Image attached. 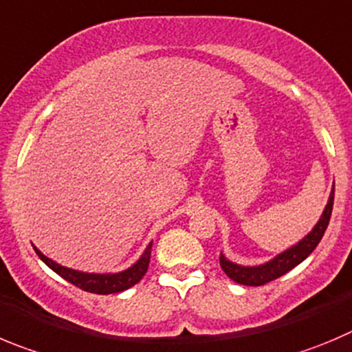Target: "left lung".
Wrapping results in <instances>:
<instances>
[{
	"mask_svg": "<svg viewBox=\"0 0 352 352\" xmlns=\"http://www.w3.org/2000/svg\"><path fill=\"white\" fill-rule=\"evenodd\" d=\"M333 195L335 189H331L330 198H328L327 206H324V212L321 215V219L318 221V224L314 226L313 231L305 236L302 241H298L297 245L288 248L287 252L280 254L278 257H274L272 261L265 262L262 265H255V267H245V265H238L234 262L228 261L224 255L221 254V267L226 274L231 278L232 281L239 285H246V287H261V285L269 283V281L280 278V276L287 274L288 271L295 267V265L300 264L304 258L309 257L313 254V250L318 246V243L323 238L324 231L328 228V222H330L331 217V208H333Z\"/></svg>",
	"mask_w": 352,
	"mask_h": 352,
	"instance_id": "8db88e82",
	"label": "left lung"
}]
</instances>
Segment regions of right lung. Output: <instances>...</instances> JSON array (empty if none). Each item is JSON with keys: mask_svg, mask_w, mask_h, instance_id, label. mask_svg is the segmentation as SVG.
Listing matches in <instances>:
<instances>
[{"mask_svg": "<svg viewBox=\"0 0 352 352\" xmlns=\"http://www.w3.org/2000/svg\"><path fill=\"white\" fill-rule=\"evenodd\" d=\"M151 248H153V243L147 245L146 252H144L142 257H140L135 264L131 265V267H128L126 271L116 272V274H94V272L74 271V269L64 267V265L57 264V262H54L52 258L45 257V255H43L36 246H34V252L38 254V257L52 269V271L57 272L58 276H62L65 281L72 283L74 287L81 288V290L85 292H90V294L109 295V294H118V292L128 290V288H131L133 285H137L140 280H142L147 267H149Z\"/></svg>", "mask_w": 352, "mask_h": 352, "instance_id": "add662e5", "label": "right lung"}]
</instances>
